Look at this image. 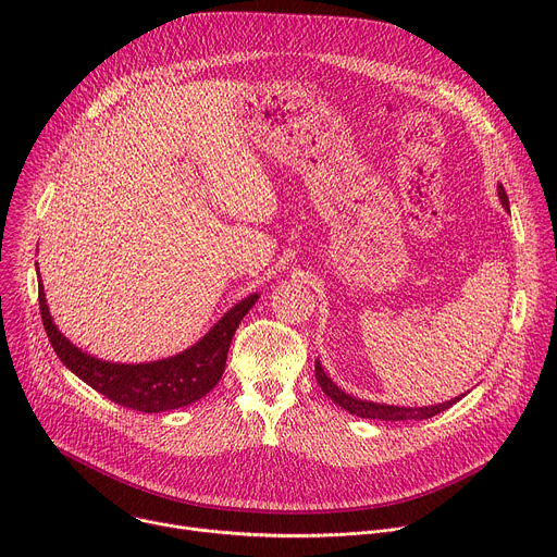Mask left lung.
I'll list each match as a JSON object with an SVG mask.
<instances>
[{"mask_svg": "<svg viewBox=\"0 0 557 557\" xmlns=\"http://www.w3.org/2000/svg\"><path fill=\"white\" fill-rule=\"evenodd\" d=\"M498 198L503 202L505 209H509V198L505 194V187L498 185ZM314 376H317V383H320L322 392L326 396H331V399L348 410L350 414H357L361 419H376V421H425V419H432L436 414H441L443 410L451 408L456 401H460V396H456V399L451 401H445V404H438V406H430V408H404V406H387V404H372V401H363V399H355L352 394H346L342 387H337V383L331 381V376L324 372L320 359L314 361Z\"/></svg>", "mask_w": 557, "mask_h": 557, "instance_id": "left-lung-1", "label": "left lung"}]
</instances>
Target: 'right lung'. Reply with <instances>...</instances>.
<instances>
[{"label":"right lung","mask_w":557,"mask_h":557,"mask_svg":"<svg viewBox=\"0 0 557 557\" xmlns=\"http://www.w3.org/2000/svg\"><path fill=\"white\" fill-rule=\"evenodd\" d=\"M258 297L260 295L253 293L240 304H235L198 344L176 357L151 363H112L82 352L59 333V329L52 324L44 284L39 280L41 322L48 342L63 366L86 381L92 389L108 396L110 401L147 414L185 408L202 399L209 389L218 385L226 366L231 339Z\"/></svg>","instance_id":"right-lung-1"}]
</instances>
